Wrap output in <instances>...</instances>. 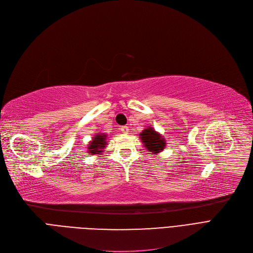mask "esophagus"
<instances>
[{
  "mask_svg": "<svg viewBox=\"0 0 253 253\" xmlns=\"http://www.w3.org/2000/svg\"><path fill=\"white\" fill-rule=\"evenodd\" d=\"M121 131L123 132L124 134H127L128 132H129V129H128V126H122L121 127Z\"/></svg>",
  "mask_w": 253,
  "mask_h": 253,
  "instance_id": "34e87169",
  "label": "esophagus"
}]
</instances>
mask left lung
Here are the masks:
<instances>
[{
  "mask_svg": "<svg viewBox=\"0 0 253 253\" xmlns=\"http://www.w3.org/2000/svg\"><path fill=\"white\" fill-rule=\"evenodd\" d=\"M139 136L144 148L153 155L159 154L166 148L165 138L153 127H148L142 130Z\"/></svg>",
  "mask_w": 253,
  "mask_h": 253,
  "instance_id": "left-lung-1",
  "label": "left lung"
}]
</instances>
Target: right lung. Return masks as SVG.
<instances>
[{
	"label": "right lung",
	"mask_w": 253,
	"mask_h": 253,
	"mask_svg": "<svg viewBox=\"0 0 253 253\" xmlns=\"http://www.w3.org/2000/svg\"><path fill=\"white\" fill-rule=\"evenodd\" d=\"M106 138H108V135L105 133H97L89 142L88 153L91 155H99L103 152L106 145Z\"/></svg>",
	"instance_id": "1"
}]
</instances>
